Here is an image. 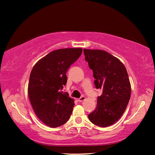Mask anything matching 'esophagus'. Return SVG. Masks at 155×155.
<instances>
[{
  "mask_svg": "<svg viewBox=\"0 0 155 155\" xmlns=\"http://www.w3.org/2000/svg\"><path fill=\"white\" fill-rule=\"evenodd\" d=\"M85 100V96H81V98L79 99H78V101L80 102V103H81V102L84 101Z\"/></svg>",
  "mask_w": 155,
  "mask_h": 155,
  "instance_id": "esophagus-1",
  "label": "esophagus"
}]
</instances>
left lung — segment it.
Instances as JSON below:
<instances>
[{
	"label": "left lung",
	"mask_w": 155,
	"mask_h": 155,
	"mask_svg": "<svg viewBox=\"0 0 155 155\" xmlns=\"http://www.w3.org/2000/svg\"><path fill=\"white\" fill-rule=\"evenodd\" d=\"M85 59L93 71L96 87L102 89L97 106L89 120L100 127L114 124L124 114L129 102L131 87L128 75L120 60L102 50L83 49Z\"/></svg>",
	"instance_id": "obj_1"
}]
</instances>
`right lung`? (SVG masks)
Listing matches in <instances>:
<instances>
[{
  "label": "right lung",
  "instance_id": "1",
  "mask_svg": "<svg viewBox=\"0 0 155 155\" xmlns=\"http://www.w3.org/2000/svg\"><path fill=\"white\" fill-rule=\"evenodd\" d=\"M83 49L61 48L39 60L31 72L28 94L35 114L52 128L64 124L74 105V99L61 90L67 83L68 68L82 54Z\"/></svg>",
  "mask_w": 155,
  "mask_h": 155
}]
</instances>
